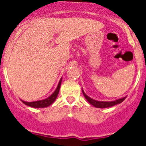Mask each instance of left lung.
<instances>
[{
    "label": "left lung",
    "mask_w": 146,
    "mask_h": 146,
    "mask_svg": "<svg viewBox=\"0 0 146 146\" xmlns=\"http://www.w3.org/2000/svg\"><path fill=\"white\" fill-rule=\"evenodd\" d=\"M82 93H83V95H84L85 98L87 99V101L89 103L92 105H94L95 108H110V107L114 106L115 104H118L121 103L122 102L126 99V97H123L122 99H119L118 100H115V101L113 102H99V101H96V100H94V99H91L89 96H88L83 91H82Z\"/></svg>",
    "instance_id": "8db88e82"
}]
</instances>
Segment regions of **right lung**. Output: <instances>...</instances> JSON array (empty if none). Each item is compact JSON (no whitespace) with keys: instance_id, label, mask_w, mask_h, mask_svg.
<instances>
[{"instance_id":"right-lung-1","label":"right lung","mask_w":146,"mask_h":146,"mask_svg":"<svg viewBox=\"0 0 146 146\" xmlns=\"http://www.w3.org/2000/svg\"><path fill=\"white\" fill-rule=\"evenodd\" d=\"M61 80H62L60 79V82L58 83V86L57 88L55 91V92L51 95L50 96H49L48 98L47 99H43V100H40V101H36V102H24L22 100L23 103L28 106L32 107V108H47L48 107L49 105H50L51 104L54 102V101L55 100V99L57 98L58 94L59 93V90H60V84H61Z\"/></svg>"}]
</instances>
